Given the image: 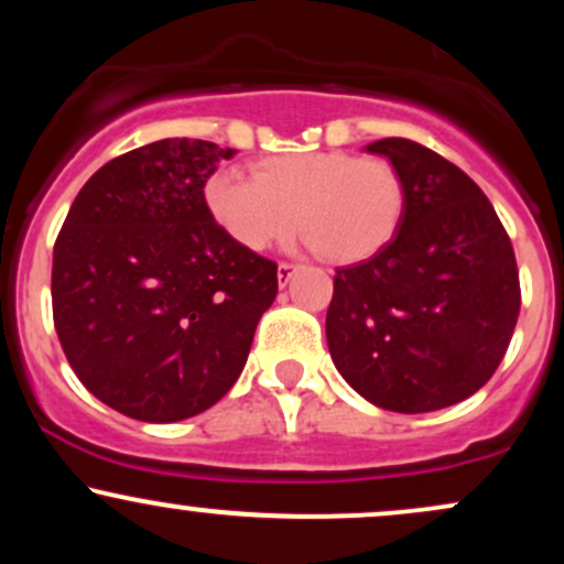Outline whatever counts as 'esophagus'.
I'll return each mask as SVG.
<instances>
[{
	"label": "esophagus",
	"mask_w": 564,
	"mask_h": 564,
	"mask_svg": "<svg viewBox=\"0 0 564 564\" xmlns=\"http://www.w3.org/2000/svg\"><path fill=\"white\" fill-rule=\"evenodd\" d=\"M294 270H296L294 262H281V264H278V281H281V286H286L289 278L294 275Z\"/></svg>",
	"instance_id": "34e87169"
}]
</instances>
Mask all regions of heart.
Segmentation results:
<instances>
[{
	"mask_svg": "<svg viewBox=\"0 0 564 564\" xmlns=\"http://www.w3.org/2000/svg\"><path fill=\"white\" fill-rule=\"evenodd\" d=\"M212 219L246 251L289 238L296 223L332 262H364L392 241L405 185L390 161L347 151L283 153L257 164L254 177L217 170L204 185Z\"/></svg>",
	"mask_w": 564,
	"mask_h": 564,
	"instance_id": "obj_1",
	"label": "heart"
}]
</instances>
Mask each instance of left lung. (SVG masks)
I'll list each match as a JSON object with an SVG mask.
<instances>
[{
	"instance_id": "8db88e82",
	"label": "left lung",
	"mask_w": 564,
	"mask_h": 564,
	"mask_svg": "<svg viewBox=\"0 0 564 564\" xmlns=\"http://www.w3.org/2000/svg\"><path fill=\"white\" fill-rule=\"evenodd\" d=\"M405 185L394 238L339 268L326 313L336 368L398 413L462 403L496 373L520 315L514 249L469 174L405 138L368 145Z\"/></svg>"
}]
</instances>
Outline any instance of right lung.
<instances>
[{
    "mask_svg": "<svg viewBox=\"0 0 564 564\" xmlns=\"http://www.w3.org/2000/svg\"><path fill=\"white\" fill-rule=\"evenodd\" d=\"M232 148L172 138L84 183L53 251V321L79 381L113 411L183 422L241 377L278 264L212 219L204 185Z\"/></svg>",
    "mask_w": 564,
    "mask_h": 564,
    "instance_id": "1",
    "label": "right lung"
}]
</instances>
